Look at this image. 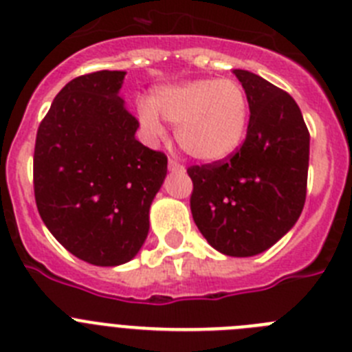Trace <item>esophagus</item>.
Listing matches in <instances>:
<instances>
[{
  "label": "esophagus",
  "instance_id": "esophagus-1",
  "mask_svg": "<svg viewBox=\"0 0 352 352\" xmlns=\"http://www.w3.org/2000/svg\"><path fill=\"white\" fill-rule=\"evenodd\" d=\"M169 169L170 170H185V166H183V164H179L176 158H169Z\"/></svg>",
  "mask_w": 352,
  "mask_h": 352
}]
</instances>
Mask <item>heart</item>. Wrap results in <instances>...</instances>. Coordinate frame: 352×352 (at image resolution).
Returning a JSON list of instances; mask_svg holds the SVG:
<instances>
[{"instance_id":"obj_1","label":"heart","mask_w":352,"mask_h":352,"mask_svg":"<svg viewBox=\"0 0 352 352\" xmlns=\"http://www.w3.org/2000/svg\"><path fill=\"white\" fill-rule=\"evenodd\" d=\"M158 118L176 125V141L199 160H222L241 144L248 123V98L236 79H195L166 86L149 104L139 105V120L153 133Z\"/></svg>"}]
</instances>
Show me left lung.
I'll list each match as a JSON object with an SVG mask.
<instances>
[{"mask_svg":"<svg viewBox=\"0 0 352 352\" xmlns=\"http://www.w3.org/2000/svg\"><path fill=\"white\" fill-rule=\"evenodd\" d=\"M250 107L247 138L222 160L190 166V210L208 243L226 256L268 250L300 219L307 197L310 133L289 93L234 70Z\"/></svg>","mask_w":352,"mask_h":352,"instance_id":"1","label":"left lung"}]
</instances>
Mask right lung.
<instances>
[{
  "instance_id": "1",
  "label": "right lung",
  "mask_w": 352,
  "mask_h": 352,
  "mask_svg": "<svg viewBox=\"0 0 352 352\" xmlns=\"http://www.w3.org/2000/svg\"><path fill=\"white\" fill-rule=\"evenodd\" d=\"M125 72L76 77L40 121L33 188L43 223L70 254L95 266L135 257L167 157L135 139L139 121L118 91Z\"/></svg>"
}]
</instances>
